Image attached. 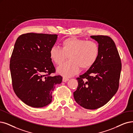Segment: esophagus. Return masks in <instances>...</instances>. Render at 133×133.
<instances>
[{
	"label": "esophagus",
	"instance_id": "obj_1",
	"mask_svg": "<svg viewBox=\"0 0 133 133\" xmlns=\"http://www.w3.org/2000/svg\"><path fill=\"white\" fill-rule=\"evenodd\" d=\"M68 79H69L68 78L64 77L63 78V82H66V81H68Z\"/></svg>",
	"mask_w": 133,
	"mask_h": 133
}]
</instances>
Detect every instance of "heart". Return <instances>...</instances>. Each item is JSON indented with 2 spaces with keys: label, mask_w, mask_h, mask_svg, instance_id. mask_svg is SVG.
I'll list each match as a JSON object with an SVG mask.
<instances>
[{
  "label": "heart",
  "mask_w": 133,
  "mask_h": 133,
  "mask_svg": "<svg viewBox=\"0 0 133 133\" xmlns=\"http://www.w3.org/2000/svg\"><path fill=\"white\" fill-rule=\"evenodd\" d=\"M100 47L97 42L75 37H70L62 41V47L54 45L50 50V56L57 65H60L67 58L68 61L58 68V72L65 77L77 74L79 67L88 69L97 61Z\"/></svg>",
  "instance_id": "1"
}]
</instances>
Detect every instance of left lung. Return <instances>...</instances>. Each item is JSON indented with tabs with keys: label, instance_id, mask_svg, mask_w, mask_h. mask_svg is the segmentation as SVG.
<instances>
[{
	"label": "left lung",
	"instance_id": "left-lung-1",
	"mask_svg": "<svg viewBox=\"0 0 133 133\" xmlns=\"http://www.w3.org/2000/svg\"><path fill=\"white\" fill-rule=\"evenodd\" d=\"M100 47L98 59L94 64L76 79L74 92L76 102L81 107L94 110L103 107L118 91L122 63L113 40L107 35H92Z\"/></svg>",
	"mask_w": 133,
	"mask_h": 133
}]
</instances>
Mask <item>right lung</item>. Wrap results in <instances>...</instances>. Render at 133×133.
Returning a JSON list of instances; mask_svg holds the SVG:
<instances>
[{"instance_id":"add662e5","label":"right lung","mask_w":133,"mask_h":133,"mask_svg":"<svg viewBox=\"0 0 133 133\" xmlns=\"http://www.w3.org/2000/svg\"><path fill=\"white\" fill-rule=\"evenodd\" d=\"M56 34L29 33L21 35L15 42L10 61L14 91L23 103L42 108L52 102V93L62 76L56 72L50 50Z\"/></svg>"}]
</instances>
